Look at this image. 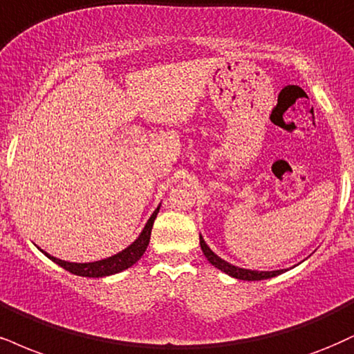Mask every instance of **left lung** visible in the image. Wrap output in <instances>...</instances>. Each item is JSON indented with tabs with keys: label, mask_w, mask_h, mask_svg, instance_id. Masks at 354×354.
<instances>
[{
	"label": "left lung",
	"mask_w": 354,
	"mask_h": 354,
	"mask_svg": "<svg viewBox=\"0 0 354 354\" xmlns=\"http://www.w3.org/2000/svg\"><path fill=\"white\" fill-rule=\"evenodd\" d=\"M199 244H201V250L203 254L206 255V259L209 261L216 269H219L224 274L234 277V279H239V280H266V279H272V277L283 274L287 272V269L282 270H250V269H242V267L232 266L224 259H221L218 254H214L211 250V247L206 244V241L203 239V236L199 234Z\"/></svg>",
	"instance_id": "obj_1"
}]
</instances>
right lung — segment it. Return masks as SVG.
I'll list each match as a JSON object with an SVG mask.
<instances>
[{"instance_id": "add662e5", "label": "right lung", "mask_w": 354, "mask_h": 354, "mask_svg": "<svg viewBox=\"0 0 354 354\" xmlns=\"http://www.w3.org/2000/svg\"><path fill=\"white\" fill-rule=\"evenodd\" d=\"M160 206L161 204H158V207L153 211V214L150 216V219L147 221V224H145L143 231L140 232V236L136 237L129 247H125V249L120 250V252H117L115 255H110L107 259H100V261H95V262H67V261H62V259L54 257V255L48 254L46 250L39 249V247H37V249H39L46 257L57 263V266H61L62 269L69 270L71 274L74 275L99 279V277L118 274V272L127 270L129 267H131L133 263H136L140 259H142V255L145 254V250H147L148 247V242H150L151 227L156 219V214H158L160 211Z\"/></svg>"}]
</instances>
